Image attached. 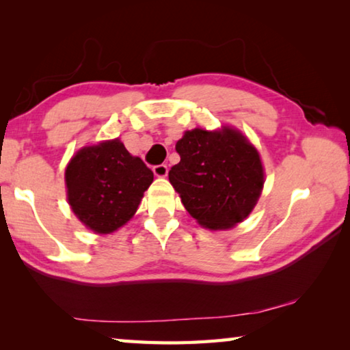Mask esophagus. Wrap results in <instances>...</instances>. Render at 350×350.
I'll list each match as a JSON object with an SVG mask.
<instances>
[{"label": "esophagus", "mask_w": 350, "mask_h": 350, "mask_svg": "<svg viewBox=\"0 0 350 350\" xmlns=\"http://www.w3.org/2000/svg\"><path fill=\"white\" fill-rule=\"evenodd\" d=\"M152 173H154V176L156 177H167V174H168V167L167 165H156V167L152 168Z\"/></svg>", "instance_id": "1"}]
</instances>
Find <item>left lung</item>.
<instances>
[{"instance_id": "obj_1", "label": "left lung", "mask_w": 350, "mask_h": 350, "mask_svg": "<svg viewBox=\"0 0 350 350\" xmlns=\"http://www.w3.org/2000/svg\"><path fill=\"white\" fill-rule=\"evenodd\" d=\"M180 162L170 170L171 185L199 225L227 230L244 221L264 187L259 152L238 129L194 128L177 140Z\"/></svg>"}]
</instances>
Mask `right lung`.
I'll return each mask as SVG.
<instances>
[{
    "mask_svg": "<svg viewBox=\"0 0 350 350\" xmlns=\"http://www.w3.org/2000/svg\"><path fill=\"white\" fill-rule=\"evenodd\" d=\"M64 180L74 215L94 233L108 234L134 216L154 174L114 139L81 148L68 163Z\"/></svg>",
    "mask_w": 350,
    "mask_h": 350,
    "instance_id": "obj_1",
    "label": "right lung"
}]
</instances>
